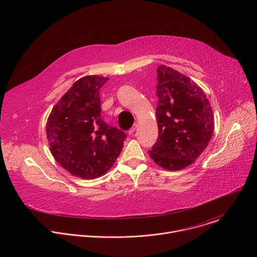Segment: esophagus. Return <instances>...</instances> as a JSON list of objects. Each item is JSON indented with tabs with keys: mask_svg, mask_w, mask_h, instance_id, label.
Masks as SVG:
<instances>
[{
	"mask_svg": "<svg viewBox=\"0 0 257 257\" xmlns=\"http://www.w3.org/2000/svg\"><path fill=\"white\" fill-rule=\"evenodd\" d=\"M137 127H138V125L135 123V124L132 126V128L129 130V134H130V135H132V134L135 132V130H136V128H137Z\"/></svg>",
	"mask_w": 257,
	"mask_h": 257,
	"instance_id": "34e87169",
	"label": "esophagus"
}]
</instances>
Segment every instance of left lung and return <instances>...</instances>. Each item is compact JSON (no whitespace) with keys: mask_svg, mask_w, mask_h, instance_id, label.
<instances>
[{"mask_svg":"<svg viewBox=\"0 0 257 257\" xmlns=\"http://www.w3.org/2000/svg\"><path fill=\"white\" fill-rule=\"evenodd\" d=\"M157 122L159 137L153 161L167 171L192 165L203 153L214 130V118L202 88L166 65L158 67Z\"/></svg>","mask_w":257,"mask_h":257,"instance_id":"8db88e82","label":"left lung"}]
</instances>
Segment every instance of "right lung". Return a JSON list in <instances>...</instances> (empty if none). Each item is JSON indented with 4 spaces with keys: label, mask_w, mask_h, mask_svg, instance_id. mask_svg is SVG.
Returning <instances> with one entry per match:
<instances>
[{
    "label": "right lung",
    "mask_w": 257,
    "mask_h": 257,
    "mask_svg": "<svg viewBox=\"0 0 257 257\" xmlns=\"http://www.w3.org/2000/svg\"><path fill=\"white\" fill-rule=\"evenodd\" d=\"M108 77L78 79L55 104L46 132L50 152L71 175L95 179L111 169L121 154L126 135L100 116V87Z\"/></svg>",
    "instance_id": "obj_1"
}]
</instances>
